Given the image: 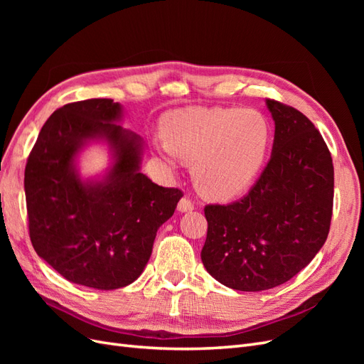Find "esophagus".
<instances>
[{
    "mask_svg": "<svg viewBox=\"0 0 364 364\" xmlns=\"http://www.w3.org/2000/svg\"><path fill=\"white\" fill-rule=\"evenodd\" d=\"M193 209H194V203L190 199L183 197V199L179 200V203H178V211L179 213H190V211H193Z\"/></svg>",
    "mask_w": 364,
    "mask_h": 364,
    "instance_id": "obj_1",
    "label": "esophagus"
}]
</instances>
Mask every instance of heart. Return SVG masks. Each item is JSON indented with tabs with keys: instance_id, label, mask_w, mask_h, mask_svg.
<instances>
[{
	"instance_id": "heart-1",
	"label": "heart",
	"mask_w": 364,
	"mask_h": 364,
	"mask_svg": "<svg viewBox=\"0 0 364 364\" xmlns=\"http://www.w3.org/2000/svg\"><path fill=\"white\" fill-rule=\"evenodd\" d=\"M162 141L153 150L168 173L179 161L191 165V178L206 199L225 202L245 194L266 162L272 126L257 109L190 107L161 121Z\"/></svg>"
}]
</instances>
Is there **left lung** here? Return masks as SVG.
<instances>
[{
  "label": "left lung",
  "mask_w": 364,
  "mask_h": 364,
  "mask_svg": "<svg viewBox=\"0 0 364 364\" xmlns=\"http://www.w3.org/2000/svg\"><path fill=\"white\" fill-rule=\"evenodd\" d=\"M266 105L274 121L267 167L243 199L205 208L203 266L240 291L278 287L306 267L333 215L334 167L322 135L294 107Z\"/></svg>",
  "instance_id": "8db88e82"
}]
</instances>
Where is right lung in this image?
I'll return each mask as SVG.
<instances>
[{"mask_svg":"<svg viewBox=\"0 0 364 364\" xmlns=\"http://www.w3.org/2000/svg\"><path fill=\"white\" fill-rule=\"evenodd\" d=\"M123 117L111 98L65 105L42 126L26 165L33 247L65 279L97 290L139 278L183 196L141 171L144 141L119 126ZM92 144L107 147L109 164L83 176L78 159Z\"/></svg>","mask_w":364,"mask_h":364,"instance_id":"add662e5","label":"right lung"}]
</instances>
